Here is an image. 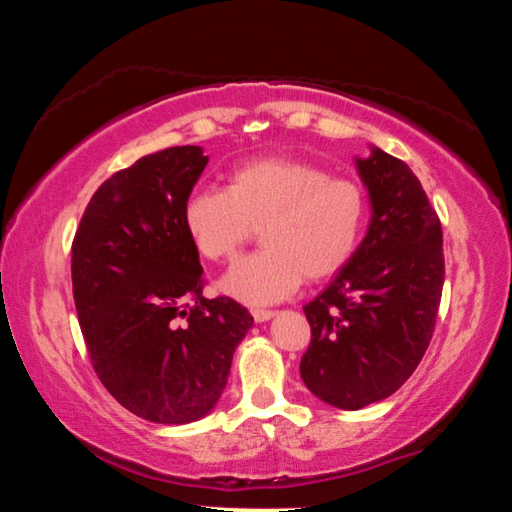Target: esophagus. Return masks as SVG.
Segmentation results:
<instances>
[{
  "mask_svg": "<svg viewBox=\"0 0 512 512\" xmlns=\"http://www.w3.org/2000/svg\"><path fill=\"white\" fill-rule=\"evenodd\" d=\"M250 314H253V318L257 320V323H264V320H268V318H273V316H275V311H273V309L255 307V309H250Z\"/></svg>",
  "mask_w": 512,
  "mask_h": 512,
  "instance_id": "1",
  "label": "esophagus"
}]
</instances>
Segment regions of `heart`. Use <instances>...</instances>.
Listing matches in <instances>:
<instances>
[{"label": "heart", "instance_id": "obj_1", "mask_svg": "<svg viewBox=\"0 0 512 512\" xmlns=\"http://www.w3.org/2000/svg\"><path fill=\"white\" fill-rule=\"evenodd\" d=\"M368 210V194L357 180L311 162L268 158L241 164L225 189H194L183 205V223L210 262L235 259L259 225L264 248L239 259L221 287L264 305L289 298L305 277L318 282L339 273L357 253Z\"/></svg>", "mask_w": 512, "mask_h": 512}]
</instances>
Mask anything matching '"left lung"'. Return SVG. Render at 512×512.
Listing matches in <instances>:
<instances>
[{"label": "left lung", "mask_w": 512, "mask_h": 512, "mask_svg": "<svg viewBox=\"0 0 512 512\" xmlns=\"http://www.w3.org/2000/svg\"><path fill=\"white\" fill-rule=\"evenodd\" d=\"M372 216L334 282L305 305L311 341L305 386L336 409L386 400L418 368L443 296V230L415 173L372 149L357 160Z\"/></svg>", "instance_id": "left-lung-1"}]
</instances>
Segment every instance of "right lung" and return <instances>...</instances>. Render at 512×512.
<instances>
[{
    "label": "right lung",
    "mask_w": 512,
    "mask_h": 512,
    "mask_svg": "<svg viewBox=\"0 0 512 512\" xmlns=\"http://www.w3.org/2000/svg\"><path fill=\"white\" fill-rule=\"evenodd\" d=\"M207 164L201 146L144 155L103 183L72 244L74 305L92 368L115 400L158 424L214 409L253 316L203 298L183 205Z\"/></svg>",
    "instance_id": "obj_1"
}]
</instances>
